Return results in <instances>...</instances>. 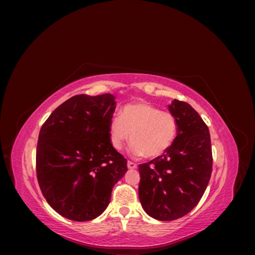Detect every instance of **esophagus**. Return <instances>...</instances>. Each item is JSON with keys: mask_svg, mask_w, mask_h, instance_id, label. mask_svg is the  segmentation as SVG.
<instances>
[{"mask_svg": "<svg viewBox=\"0 0 255 255\" xmlns=\"http://www.w3.org/2000/svg\"><path fill=\"white\" fill-rule=\"evenodd\" d=\"M128 169H136V168H137V164L133 163V161L128 160Z\"/></svg>", "mask_w": 255, "mask_h": 255, "instance_id": "1", "label": "esophagus"}]
</instances>
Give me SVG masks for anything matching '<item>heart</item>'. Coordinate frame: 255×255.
<instances>
[{
    "label": "heart",
    "mask_w": 255,
    "mask_h": 255,
    "mask_svg": "<svg viewBox=\"0 0 255 255\" xmlns=\"http://www.w3.org/2000/svg\"><path fill=\"white\" fill-rule=\"evenodd\" d=\"M177 120L170 112L146 102L128 104L110 123L111 143L121 150L130 136L129 150L134 155L155 158L164 154L175 140Z\"/></svg>",
    "instance_id": "b5f03b06"
}]
</instances>
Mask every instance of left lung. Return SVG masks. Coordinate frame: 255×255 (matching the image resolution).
<instances>
[{
	"instance_id": "8db88e82",
	"label": "left lung",
	"mask_w": 255,
	"mask_h": 255,
	"mask_svg": "<svg viewBox=\"0 0 255 255\" xmlns=\"http://www.w3.org/2000/svg\"><path fill=\"white\" fill-rule=\"evenodd\" d=\"M169 111L177 120L175 140L160 156L138 166L140 203L160 221L179 219L199 203L213 168L210 130L200 115L175 99Z\"/></svg>"
}]
</instances>
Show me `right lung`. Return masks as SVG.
<instances>
[{
  "instance_id": "1",
  "label": "right lung",
  "mask_w": 255,
  "mask_h": 255,
  "mask_svg": "<svg viewBox=\"0 0 255 255\" xmlns=\"http://www.w3.org/2000/svg\"><path fill=\"white\" fill-rule=\"evenodd\" d=\"M115 99L111 94L74 96L41 127L37 180L49 205L65 218H97L110 204L114 185L128 171L127 158L110 138Z\"/></svg>"
}]
</instances>
